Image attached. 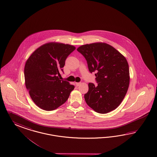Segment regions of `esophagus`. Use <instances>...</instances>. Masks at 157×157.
Returning a JSON list of instances; mask_svg holds the SVG:
<instances>
[{"mask_svg": "<svg viewBox=\"0 0 157 157\" xmlns=\"http://www.w3.org/2000/svg\"><path fill=\"white\" fill-rule=\"evenodd\" d=\"M81 84V82H76V85L77 86H79Z\"/></svg>", "mask_w": 157, "mask_h": 157, "instance_id": "1", "label": "esophagus"}]
</instances>
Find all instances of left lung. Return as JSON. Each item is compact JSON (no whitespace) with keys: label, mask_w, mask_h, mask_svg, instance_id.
Segmentation results:
<instances>
[{"label":"left lung","mask_w":157,"mask_h":157,"mask_svg":"<svg viewBox=\"0 0 157 157\" xmlns=\"http://www.w3.org/2000/svg\"><path fill=\"white\" fill-rule=\"evenodd\" d=\"M77 50L84 56L89 71L95 72L98 86L90 82L84 95L86 104L94 111L106 114L118 106L127 94L129 70L126 58L105 43H94L79 47Z\"/></svg>","instance_id":"1"}]
</instances>
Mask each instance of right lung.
<instances>
[{
    "instance_id": "add662e5",
    "label": "right lung",
    "mask_w": 157,
    "mask_h": 157,
    "mask_svg": "<svg viewBox=\"0 0 157 157\" xmlns=\"http://www.w3.org/2000/svg\"><path fill=\"white\" fill-rule=\"evenodd\" d=\"M75 46L51 42L37 48L26 62L24 77L26 89L36 105L46 111L54 110L66 102L75 88L60 80L67 57Z\"/></svg>"
}]
</instances>
